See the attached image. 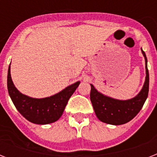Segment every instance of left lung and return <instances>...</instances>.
I'll return each instance as SVG.
<instances>
[{"label":"left lung","instance_id":"obj_1","mask_svg":"<svg viewBox=\"0 0 157 157\" xmlns=\"http://www.w3.org/2000/svg\"><path fill=\"white\" fill-rule=\"evenodd\" d=\"M145 58L146 79L139 94L128 100H118L99 93L91 85L90 100L96 116L101 121L109 124H125L131 121L139 112L146 101L149 91V73L147 70V59L144 51L141 49Z\"/></svg>","mask_w":157,"mask_h":157}]
</instances>
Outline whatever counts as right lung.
<instances>
[{
  "instance_id": "obj_1",
  "label": "right lung",
  "mask_w": 157,
  "mask_h": 157,
  "mask_svg": "<svg viewBox=\"0 0 157 157\" xmlns=\"http://www.w3.org/2000/svg\"><path fill=\"white\" fill-rule=\"evenodd\" d=\"M80 81L67 86L53 96L44 98H34L21 94L13 85L10 76V65L8 69L7 88L15 107L23 117L34 124H46L56 121L63 113L67 103Z\"/></svg>"
}]
</instances>
